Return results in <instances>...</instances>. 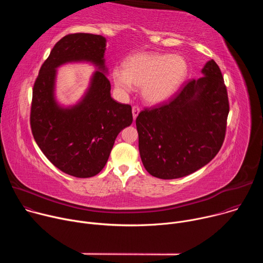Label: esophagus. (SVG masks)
<instances>
[{
    "label": "esophagus",
    "mask_w": 263,
    "mask_h": 263,
    "mask_svg": "<svg viewBox=\"0 0 263 263\" xmlns=\"http://www.w3.org/2000/svg\"><path fill=\"white\" fill-rule=\"evenodd\" d=\"M139 112H140L139 107H137V106H133V108H132V114H133V120H134V121L136 120L137 116L139 115Z\"/></svg>",
    "instance_id": "34e87169"
}]
</instances>
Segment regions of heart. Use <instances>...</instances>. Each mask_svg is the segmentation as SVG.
<instances>
[{
	"instance_id": "b5f03b06",
	"label": "heart",
	"mask_w": 263,
	"mask_h": 263,
	"mask_svg": "<svg viewBox=\"0 0 263 263\" xmlns=\"http://www.w3.org/2000/svg\"><path fill=\"white\" fill-rule=\"evenodd\" d=\"M187 71L189 65L180 55L139 52L126 59L124 69L112 70V80L121 95H128L137 86L145 103L157 105L174 96Z\"/></svg>"
}]
</instances>
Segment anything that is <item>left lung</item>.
Returning a JSON list of instances; mask_svg holds the SVG:
<instances>
[{"mask_svg":"<svg viewBox=\"0 0 263 263\" xmlns=\"http://www.w3.org/2000/svg\"><path fill=\"white\" fill-rule=\"evenodd\" d=\"M166 104L144 109L136 119L139 154L148 174L159 179L191 175L210 162L226 133L229 101L214 60Z\"/></svg>","mask_w":263,"mask_h":263,"instance_id":"obj_1","label":"left lung"}]
</instances>
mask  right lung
Here are the masks:
<instances>
[{"instance_id": "add662e5", "label": "right lung", "mask_w": 263, "mask_h": 263, "mask_svg": "<svg viewBox=\"0 0 263 263\" xmlns=\"http://www.w3.org/2000/svg\"><path fill=\"white\" fill-rule=\"evenodd\" d=\"M105 50L102 35L64 36L42 65L33 87L30 124L34 139L57 168L77 178L98 175L119 133L133 122L131 106L111 98ZM80 62L95 65L97 70L76 104L61 105L55 99L57 68Z\"/></svg>"}]
</instances>
